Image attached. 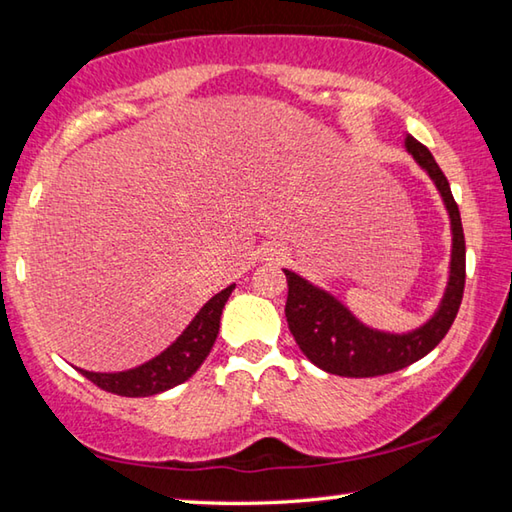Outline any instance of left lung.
I'll return each instance as SVG.
<instances>
[{"label":"left lung","mask_w":512,"mask_h":512,"mask_svg":"<svg viewBox=\"0 0 512 512\" xmlns=\"http://www.w3.org/2000/svg\"><path fill=\"white\" fill-rule=\"evenodd\" d=\"M404 149L418 162L422 171H427L449 214L452 257H449L447 287L438 309L433 311L427 323L411 329V332L395 334L361 323L339 298L284 268L289 284L284 314H287L293 339L314 366L332 372V375L379 377L411 366L418 359L427 357L445 339L458 314V307H461L465 289V237L461 212H458L445 173L440 171L427 146L406 135Z\"/></svg>","instance_id":"1"}]
</instances>
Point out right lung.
Returning a JSON list of instances; mask_svg holds the SVG:
<instances>
[{
  "instance_id": "obj_1",
  "label": "right lung",
  "mask_w": 512,
  "mask_h": 512,
  "mask_svg": "<svg viewBox=\"0 0 512 512\" xmlns=\"http://www.w3.org/2000/svg\"><path fill=\"white\" fill-rule=\"evenodd\" d=\"M232 291H235V284H230V287H225L214 298L207 300L192 323L185 327V332L151 361L121 372H90L79 368L81 375L88 377L92 384H97L103 391L121 397H149L183 384L201 368V363L210 354L216 334H219L221 311Z\"/></svg>"
}]
</instances>
